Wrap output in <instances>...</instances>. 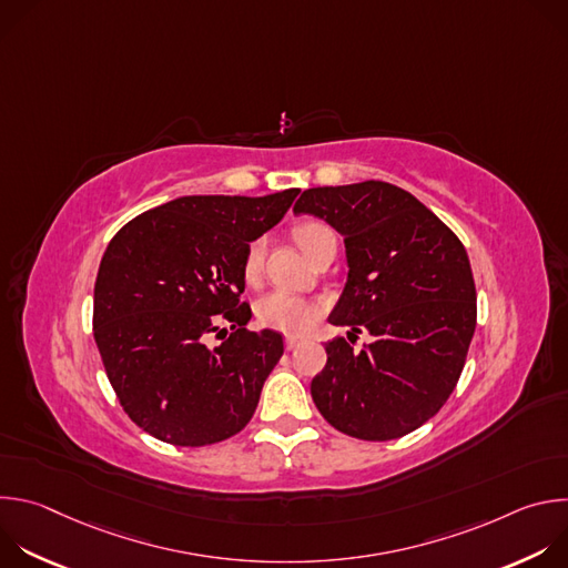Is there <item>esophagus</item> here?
Segmentation results:
<instances>
[{"mask_svg":"<svg viewBox=\"0 0 568 568\" xmlns=\"http://www.w3.org/2000/svg\"><path fill=\"white\" fill-rule=\"evenodd\" d=\"M301 344H303V342H301L298 337H292V335L285 337V348H287V351H294V348H298Z\"/></svg>","mask_w":568,"mask_h":568,"instance_id":"esophagus-1","label":"esophagus"}]
</instances>
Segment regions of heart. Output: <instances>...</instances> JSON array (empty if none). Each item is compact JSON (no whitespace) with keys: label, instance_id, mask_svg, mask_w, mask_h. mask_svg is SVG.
<instances>
[{"label":"heart","instance_id":"b5f03b06","mask_svg":"<svg viewBox=\"0 0 568 568\" xmlns=\"http://www.w3.org/2000/svg\"><path fill=\"white\" fill-rule=\"evenodd\" d=\"M323 231H326V226L318 222H305L294 231V237L305 256H310L316 235ZM263 252H265V240H254L247 250V256H245V278L247 281L258 278L261 265H263ZM314 314H316V307L310 301H305L296 294H290V292H270L256 305V316L263 326H267L272 331L290 333V335H298V333L307 331Z\"/></svg>","mask_w":568,"mask_h":568}]
</instances>
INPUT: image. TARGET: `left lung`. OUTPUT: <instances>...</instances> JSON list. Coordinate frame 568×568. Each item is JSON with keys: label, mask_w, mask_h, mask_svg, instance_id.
<instances>
[{"label": "left lung", "mask_w": 568, "mask_h": 568, "mask_svg": "<svg viewBox=\"0 0 568 568\" xmlns=\"http://www.w3.org/2000/svg\"><path fill=\"white\" fill-rule=\"evenodd\" d=\"M294 213L344 235L348 278L328 321L373 337L362 351L326 344L310 384L316 409L353 438L412 434L452 395L476 328L463 242L412 193L375 180L307 189Z\"/></svg>", "instance_id": "left-lung-1"}]
</instances>
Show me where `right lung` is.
Returning <instances> with one entry per match:
<instances>
[{"mask_svg": "<svg viewBox=\"0 0 568 568\" xmlns=\"http://www.w3.org/2000/svg\"><path fill=\"white\" fill-rule=\"evenodd\" d=\"M296 195H186L112 237L94 285V339L125 414L150 436L202 447L252 420L283 337L245 328V256Z\"/></svg>", "mask_w": 568, "mask_h": 568, "instance_id": "1", "label": "right lung"}]
</instances>
